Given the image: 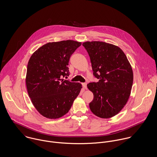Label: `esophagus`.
Returning <instances> with one entry per match:
<instances>
[{
	"instance_id": "esophagus-1",
	"label": "esophagus",
	"mask_w": 157,
	"mask_h": 157,
	"mask_svg": "<svg viewBox=\"0 0 157 157\" xmlns=\"http://www.w3.org/2000/svg\"><path fill=\"white\" fill-rule=\"evenodd\" d=\"M82 85H83V88H84L85 89H86V88H87V83H83L82 84Z\"/></svg>"
}]
</instances>
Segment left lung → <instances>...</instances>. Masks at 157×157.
Segmentation results:
<instances>
[{
	"instance_id": "left-lung-1",
	"label": "left lung",
	"mask_w": 157,
	"mask_h": 157,
	"mask_svg": "<svg viewBox=\"0 0 157 157\" xmlns=\"http://www.w3.org/2000/svg\"><path fill=\"white\" fill-rule=\"evenodd\" d=\"M82 45L90 56L93 74L99 79L87 85L94 94L90 109L100 118H111L120 112L129 98L134 79L131 65L117 46L99 41Z\"/></svg>"
}]
</instances>
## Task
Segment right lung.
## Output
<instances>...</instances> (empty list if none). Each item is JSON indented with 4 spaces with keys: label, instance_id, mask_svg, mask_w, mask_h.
Segmentation results:
<instances>
[{
    "label": "right lung",
    "instance_id": "add662e5",
    "mask_svg": "<svg viewBox=\"0 0 157 157\" xmlns=\"http://www.w3.org/2000/svg\"><path fill=\"white\" fill-rule=\"evenodd\" d=\"M81 45L71 40L49 42L36 50L29 60L28 93L35 108L46 118L57 119L65 115L80 92V83L62 77L69 76L70 57Z\"/></svg>",
    "mask_w": 157,
    "mask_h": 157
}]
</instances>
